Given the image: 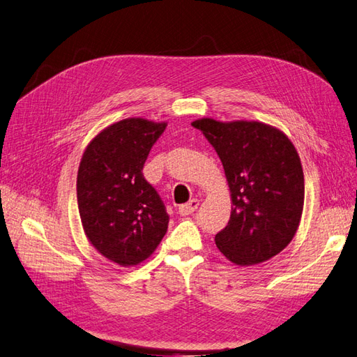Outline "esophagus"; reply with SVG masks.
<instances>
[{"label":"esophagus","mask_w":357,"mask_h":357,"mask_svg":"<svg viewBox=\"0 0 357 357\" xmlns=\"http://www.w3.org/2000/svg\"><path fill=\"white\" fill-rule=\"evenodd\" d=\"M198 206H199V199H190L189 202H186V204H183V206H180L178 207V213L181 215V216H188V215H192L194 213V211L198 208Z\"/></svg>","instance_id":"esophagus-1"}]
</instances>
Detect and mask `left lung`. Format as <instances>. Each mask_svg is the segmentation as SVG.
Listing matches in <instances>:
<instances>
[{"label":"left lung","mask_w":357,"mask_h":357,"mask_svg":"<svg viewBox=\"0 0 357 357\" xmlns=\"http://www.w3.org/2000/svg\"><path fill=\"white\" fill-rule=\"evenodd\" d=\"M216 150L231 192L228 225L215 237L231 263L254 266L278 255L301 224L305 178L287 135L259 121H192Z\"/></svg>","instance_id":"8db88e82"}]
</instances>
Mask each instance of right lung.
Wrapping results in <instances>:
<instances>
[{
  "label": "right lung",
  "mask_w": 357,
  "mask_h": 357,
  "mask_svg": "<svg viewBox=\"0 0 357 357\" xmlns=\"http://www.w3.org/2000/svg\"><path fill=\"white\" fill-rule=\"evenodd\" d=\"M167 123L141 117L105 128L86 146L76 178L84 233L123 267L147 259L168 229L165 206L142 168Z\"/></svg>",
  "instance_id": "add662e5"
}]
</instances>
